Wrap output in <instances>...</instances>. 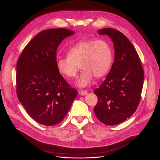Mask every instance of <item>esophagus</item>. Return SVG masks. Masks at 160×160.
Masks as SVG:
<instances>
[{"label":"esophagus","instance_id":"1","mask_svg":"<svg viewBox=\"0 0 160 160\" xmlns=\"http://www.w3.org/2000/svg\"><path fill=\"white\" fill-rule=\"evenodd\" d=\"M87 93H88V92L86 90H79V94L80 95H87Z\"/></svg>","mask_w":160,"mask_h":160}]
</instances>
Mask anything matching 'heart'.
Instances as JSON below:
<instances>
[{"mask_svg": "<svg viewBox=\"0 0 160 160\" xmlns=\"http://www.w3.org/2000/svg\"><path fill=\"white\" fill-rule=\"evenodd\" d=\"M112 61L109 44L103 40H83L71 47L67 56L57 60L59 73L67 79L77 76L81 68L83 70L76 84L80 88L89 85L93 76L100 78L108 72Z\"/></svg>", "mask_w": 160, "mask_h": 160, "instance_id": "b5f03b06", "label": "heart"}]
</instances>
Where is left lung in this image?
Here are the masks:
<instances>
[{
	"mask_svg": "<svg viewBox=\"0 0 160 160\" xmlns=\"http://www.w3.org/2000/svg\"><path fill=\"white\" fill-rule=\"evenodd\" d=\"M108 35L114 47V62L107 78L94 90L98 102L94 111L107 125H116L129 118L137 110L144 82V70L138 53L121 32L106 28L98 30Z\"/></svg>",
	"mask_w": 160,
	"mask_h": 160,
	"instance_id": "8db88e82",
	"label": "left lung"
}]
</instances>
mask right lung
I'll return each mask as SVG.
<instances>
[{
	"mask_svg": "<svg viewBox=\"0 0 160 160\" xmlns=\"http://www.w3.org/2000/svg\"><path fill=\"white\" fill-rule=\"evenodd\" d=\"M74 32L64 28L39 32L25 46L16 65V93L29 116L41 125L61 122L77 97L57 68V50Z\"/></svg>",
	"mask_w": 160,
	"mask_h": 160,
	"instance_id": "right-lung-1",
	"label": "right lung"
}]
</instances>
